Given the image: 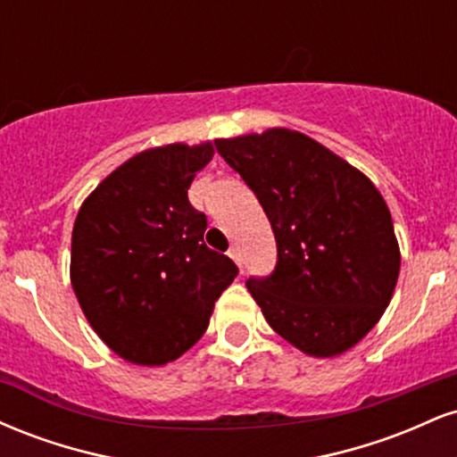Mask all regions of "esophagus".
<instances>
[{"mask_svg": "<svg viewBox=\"0 0 457 457\" xmlns=\"http://www.w3.org/2000/svg\"><path fill=\"white\" fill-rule=\"evenodd\" d=\"M228 255L236 262V264L240 266V269H243V253H240V246H238V245H232V246H229Z\"/></svg>", "mask_w": 457, "mask_h": 457, "instance_id": "34e87169", "label": "esophagus"}]
</instances>
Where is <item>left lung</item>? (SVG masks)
<instances>
[{"mask_svg":"<svg viewBox=\"0 0 457 457\" xmlns=\"http://www.w3.org/2000/svg\"><path fill=\"white\" fill-rule=\"evenodd\" d=\"M214 145L255 193L275 234V270L246 279L266 322L309 356L353 348L385 313L400 275L378 188L298 130L269 129Z\"/></svg>","mask_w":457,"mask_h":457,"instance_id":"obj_1","label":"left lung"}]
</instances>
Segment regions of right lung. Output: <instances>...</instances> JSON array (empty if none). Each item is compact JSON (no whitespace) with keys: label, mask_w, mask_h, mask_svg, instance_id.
<instances>
[{"label":"right lung","mask_w":457,"mask_h":457,"mask_svg":"<svg viewBox=\"0 0 457 457\" xmlns=\"http://www.w3.org/2000/svg\"><path fill=\"white\" fill-rule=\"evenodd\" d=\"M212 154L211 141L144 150L79 208L72 290L98 337L130 363L165 365L185 354L238 275L204 243L206 214L187 195Z\"/></svg>","instance_id":"right-lung-1"}]
</instances>
